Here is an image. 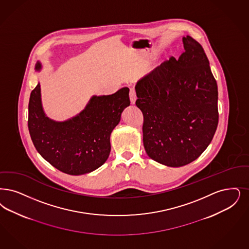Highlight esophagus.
Here are the masks:
<instances>
[{
  "label": "esophagus",
  "instance_id": "obj_1",
  "mask_svg": "<svg viewBox=\"0 0 249 249\" xmlns=\"http://www.w3.org/2000/svg\"><path fill=\"white\" fill-rule=\"evenodd\" d=\"M136 99H137V97H136V91H135V89H133V88H131V89H129V100H130V104H131V105L135 104Z\"/></svg>",
  "mask_w": 249,
  "mask_h": 249
}]
</instances>
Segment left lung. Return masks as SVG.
<instances>
[{
    "label": "left lung",
    "instance_id": "1",
    "mask_svg": "<svg viewBox=\"0 0 249 249\" xmlns=\"http://www.w3.org/2000/svg\"><path fill=\"white\" fill-rule=\"evenodd\" d=\"M185 51L137 83L135 102L143 116V145L160 164L182 167L209 146L219 123L218 86L198 41L182 39Z\"/></svg>",
    "mask_w": 249,
    "mask_h": 249
}]
</instances>
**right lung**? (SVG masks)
I'll list each match as a JSON object with an SVG mask.
<instances>
[{"mask_svg":"<svg viewBox=\"0 0 249 249\" xmlns=\"http://www.w3.org/2000/svg\"><path fill=\"white\" fill-rule=\"evenodd\" d=\"M41 66L37 64L36 70ZM129 88L111 95L93 96L85 109L67 121L55 122L43 113L40 84L30 93L28 126L40 156L70 175L89 173L101 167L110 154V134L129 107Z\"/></svg>","mask_w":249,"mask_h":249,"instance_id":"1","label":"right lung"}]
</instances>
